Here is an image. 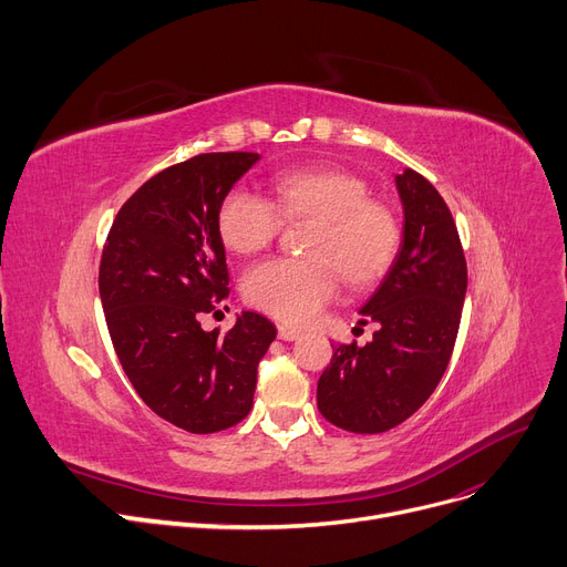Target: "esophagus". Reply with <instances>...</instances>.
<instances>
[{"label":"esophagus","instance_id":"1","mask_svg":"<svg viewBox=\"0 0 567 567\" xmlns=\"http://www.w3.org/2000/svg\"><path fill=\"white\" fill-rule=\"evenodd\" d=\"M300 334H303V332L291 328V326H278V337L285 339V342H293V339H298Z\"/></svg>","mask_w":567,"mask_h":567}]
</instances>
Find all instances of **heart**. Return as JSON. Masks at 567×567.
I'll use <instances>...</instances> for the list:
<instances>
[{
    "instance_id": "obj_1",
    "label": "heart",
    "mask_w": 567,
    "mask_h": 567,
    "mask_svg": "<svg viewBox=\"0 0 567 567\" xmlns=\"http://www.w3.org/2000/svg\"><path fill=\"white\" fill-rule=\"evenodd\" d=\"M285 223H310L306 259H269L255 264L241 280L244 298L261 312L287 323H308L337 293V276L362 291L379 285L401 250V220L394 207L369 196L362 175L315 164L280 173L274 200L233 188L216 216L225 248L255 255L269 248Z\"/></svg>"
}]
</instances>
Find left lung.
Returning a JSON list of instances; mask_svg holds the SVG:
<instances>
[{
	"instance_id": "left-lung-1",
	"label": "left lung",
	"mask_w": 567,
	"mask_h": 567,
	"mask_svg": "<svg viewBox=\"0 0 567 567\" xmlns=\"http://www.w3.org/2000/svg\"><path fill=\"white\" fill-rule=\"evenodd\" d=\"M403 244L383 285L367 300L371 342L334 347L317 385L323 417L351 433H385L435 392L458 337L467 261L437 188L417 171L396 175Z\"/></svg>"
}]
</instances>
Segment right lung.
<instances>
[{"label": "right lung", "instance_id": "1", "mask_svg": "<svg viewBox=\"0 0 567 567\" xmlns=\"http://www.w3.org/2000/svg\"><path fill=\"white\" fill-rule=\"evenodd\" d=\"M257 153H205L143 182L113 218L100 298L113 349L143 403L188 433L239 424L276 326L244 312L220 332L200 319L230 296L218 207ZM228 308V306H225Z\"/></svg>", "mask_w": 567, "mask_h": 567}]
</instances>
